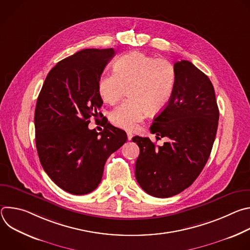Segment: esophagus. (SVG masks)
Listing matches in <instances>:
<instances>
[{
    "label": "esophagus",
    "mask_w": 250,
    "mask_h": 250,
    "mask_svg": "<svg viewBox=\"0 0 250 250\" xmlns=\"http://www.w3.org/2000/svg\"><path fill=\"white\" fill-rule=\"evenodd\" d=\"M126 134H127V139H128V140H131V138H132L133 134H132L131 132H129V131H128V132H126Z\"/></svg>",
    "instance_id": "34e87169"
}]
</instances>
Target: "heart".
<instances>
[{
    "instance_id": "1",
    "label": "heart",
    "mask_w": 250,
    "mask_h": 250,
    "mask_svg": "<svg viewBox=\"0 0 250 250\" xmlns=\"http://www.w3.org/2000/svg\"><path fill=\"white\" fill-rule=\"evenodd\" d=\"M176 82L173 64L164 58L141 51L121 56L114 64V73L104 75L99 82L103 101L116 104L125 94L129 98L110 114L111 123L123 129L133 130L148 114L162 111L170 102Z\"/></svg>"
}]
</instances>
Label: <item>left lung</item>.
Returning <instances> with one entry per match:
<instances>
[{
    "instance_id": "8db88e82",
    "label": "left lung",
    "mask_w": 250,
    "mask_h": 250,
    "mask_svg": "<svg viewBox=\"0 0 250 250\" xmlns=\"http://www.w3.org/2000/svg\"><path fill=\"white\" fill-rule=\"evenodd\" d=\"M174 68L172 98L150 126L156 138L169 140L156 146L148 137L132 138L139 147L136 181L157 198L179 194L197 179L209 157L220 117L208 77L187 60L176 62Z\"/></svg>"
}]
</instances>
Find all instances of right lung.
<instances>
[{
	"mask_svg": "<svg viewBox=\"0 0 250 250\" xmlns=\"http://www.w3.org/2000/svg\"><path fill=\"white\" fill-rule=\"evenodd\" d=\"M113 48L83 49L59 61L45 78L34 113L35 145L50 179L64 191L85 195L100 184L109 156L127 139L111 124L89 129L103 104L101 75Z\"/></svg>",
	"mask_w": 250,
	"mask_h": 250,
	"instance_id": "right-lung-1",
	"label": "right lung"
}]
</instances>
